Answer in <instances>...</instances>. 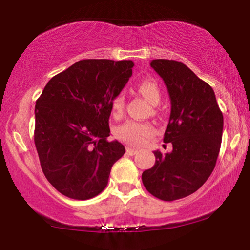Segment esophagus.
I'll return each mask as SVG.
<instances>
[{
  "label": "esophagus",
  "instance_id": "esophagus-1",
  "mask_svg": "<svg viewBox=\"0 0 250 250\" xmlns=\"http://www.w3.org/2000/svg\"><path fill=\"white\" fill-rule=\"evenodd\" d=\"M125 152H126V154H128V155H130V156H133V155H136L137 153H138V149H136V148H132V147H126L125 148Z\"/></svg>",
  "mask_w": 250,
  "mask_h": 250
}]
</instances>
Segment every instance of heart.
I'll list each match as a JSON object with an SVG mask.
<instances>
[{
    "mask_svg": "<svg viewBox=\"0 0 250 250\" xmlns=\"http://www.w3.org/2000/svg\"><path fill=\"white\" fill-rule=\"evenodd\" d=\"M137 89L150 104L156 105L161 100V93L157 83L152 79L142 80ZM125 107V95L120 93L113 98L111 104L112 113L119 115L122 113ZM154 133V126L149 122L139 121H126L125 124L117 126L114 130V136L121 142L129 145H140L147 137Z\"/></svg>",
    "mask_w": 250,
    "mask_h": 250,
    "instance_id": "obj_1",
    "label": "heart"
}]
</instances>
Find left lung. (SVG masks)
I'll use <instances>...</instances> for the list:
<instances>
[{
  "instance_id": "8db88e82",
  "label": "left lung",
  "mask_w": 250,
  "mask_h": 250,
  "mask_svg": "<svg viewBox=\"0 0 250 250\" xmlns=\"http://www.w3.org/2000/svg\"><path fill=\"white\" fill-rule=\"evenodd\" d=\"M150 66L161 76L171 98V114L164 143L171 153L155 150V164L144 171L143 184L156 198H184L205 184L215 167L223 131V114L208 83L187 65L157 59Z\"/></svg>"
}]
</instances>
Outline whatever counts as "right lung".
Instances as JSON below:
<instances>
[{"instance_id":"add662e5","label":"right lung","mask_w":250,"mask_h":250,"mask_svg":"<svg viewBox=\"0 0 250 250\" xmlns=\"http://www.w3.org/2000/svg\"><path fill=\"white\" fill-rule=\"evenodd\" d=\"M132 66L130 60H82L54 76L36 101L35 146L43 173L62 195L86 200L101 194L125 153L107 140L108 119Z\"/></svg>"}]
</instances>
